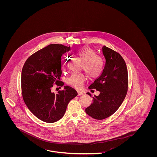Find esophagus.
Wrapping results in <instances>:
<instances>
[{"mask_svg":"<svg viewBox=\"0 0 157 157\" xmlns=\"http://www.w3.org/2000/svg\"><path fill=\"white\" fill-rule=\"evenodd\" d=\"M77 92H78V95H79V96H80V95H83V93H82V92L79 91H78Z\"/></svg>","mask_w":157,"mask_h":157,"instance_id":"34e87169","label":"esophagus"}]
</instances>
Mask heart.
I'll return each mask as SVG.
<instances>
[{
    "label": "heart",
    "instance_id": "1",
    "mask_svg": "<svg viewBox=\"0 0 157 157\" xmlns=\"http://www.w3.org/2000/svg\"><path fill=\"white\" fill-rule=\"evenodd\" d=\"M75 53L84 60L83 70L90 78L94 79L100 76L103 69V59L99 55H94L93 50L87 46L77 49ZM83 74L74 73L67 79V83L76 89H81L85 81Z\"/></svg>",
    "mask_w": 157,
    "mask_h": 157
}]
</instances>
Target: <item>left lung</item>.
Returning <instances> with one entry per match:
<instances>
[{
  "label": "left lung",
  "mask_w": 157,
  "mask_h": 157,
  "mask_svg": "<svg viewBox=\"0 0 157 157\" xmlns=\"http://www.w3.org/2000/svg\"><path fill=\"white\" fill-rule=\"evenodd\" d=\"M101 51L104 59L103 71L89 87L100 91V95L92 97L93 104L85 109L87 114L97 120L106 119L116 112L127 95L128 86V70L123 58L105 45ZM87 94L91 97L89 93Z\"/></svg>",
  "instance_id": "1"
}]
</instances>
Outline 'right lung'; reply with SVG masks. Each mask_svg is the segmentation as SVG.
<instances>
[{
  "instance_id": "obj_1",
  "label": "right lung",
  "mask_w": 157,
  "mask_h": 157,
  "mask_svg": "<svg viewBox=\"0 0 157 157\" xmlns=\"http://www.w3.org/2000/svg\"><path fill=\"white\" fill-rule=\"evenodd\" d=\"M71 49L62 44H50L28 57L21 73L22 95L29 109L38 119L52 123L62 119L69 102L78 93L65 86L57 94L51 91L54 84L63 86V55Z\"/></svg>"
}]
</instances>
